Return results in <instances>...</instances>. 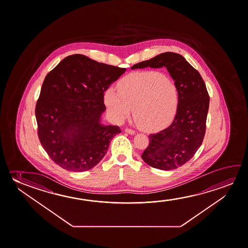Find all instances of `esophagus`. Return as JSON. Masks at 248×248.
I'll list each match as a JSON object with an SVG mask.
<instances>
[{
    "label": "esophagus",
    "instance_id": "34e87169",
    "mask_svg": "<svg viewBox=\"0 0 248 248\" xmlns=\"http://www.w3.org/2000/svg\"><path fill=\"white\" fill-rule=\"evenodd\" d=\"M125 131L127 133L130 134V135H134L135 134V130L130 129V128H126Z\"/></svg>",
    "mask_w": 248,
    "mask_h": 248
}]
</instances>
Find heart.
Returning a JSON list of instances; mask_svg holds the SVG:
<instances>
[{"label":"heart","instance_id":"b5f03b06","mask_svg":"<svg viewBox=\"0 0 248 248\" xmlns=\"http://www.w3.org/2000/svg\"><path fill=\"white\" fill-rule=\"evenodd\" d=\"M118 91L105 92V103L110 116L118 122L129 117L133 108L135 121L142 129L157 130L174 118L179 107L176 84L159 71L130 74L117 85Z\"/></svg>","mask_w":248,"mask_h":248}]
</instances>
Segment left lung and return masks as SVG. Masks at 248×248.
Masks as SVG:
<instances>
[{
  "mask_svg": "<svg viewBox=\"0 0 248 248\" xmlns=\"http://www.w3.org/2000/svg\"><path fill=\"white\" fill-rule=\"evenodd\" d=\"M166 67L179 90L175 118L165 130L149 136L141 155L152 168L172 170L186 164L202 145L210 106V95L202 77L181 55L165 52L134 64L131 69Z\"/></svg>",
  "mask_w": 248,
  "mask_h": 248,
  "instance_id": "left-lung-1",
  "label": "left lung"
}]
</instances>
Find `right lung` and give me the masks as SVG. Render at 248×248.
Wrapping results in <instances>:
<instances>
[{
	"label": "right lung",
	"mask_w": 248,
	"mask_h": 248,
	"mask_svg": "<svg viewBox=\"0 0 248 248\" xmlns=\"http://www.w3.org/2000/svg\"><path fill=\"white\" fill-rule=\"evenodd\" d=\"M125 68L80 54L65 57L43 82L35 107L38 137L56 164L68 171L90 170L103 159L121 130L102 125L104 92Z\"/></svg>",
	"instance_id": "add662e5"
}]
</instances>
